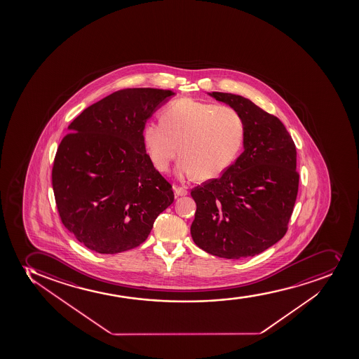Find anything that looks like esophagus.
<instances>
[{
	"label": "esophagus",
	"instance_id": "1",
	"mask_svg": "<svg viewBox=\"0 0 359 359\" xmlns=\"http://www.w3.org/2000/svg\"><path fill=\"white\" fill-rule=\"evenodd\" d=\"M174 193H175V196H177V197H179V196H186V194L189 193V191H187L185 187H179V186H175V187H174Z\"/></svg>",
	"mask_w": 359,
	"mask_h": 359
}]
</instances>
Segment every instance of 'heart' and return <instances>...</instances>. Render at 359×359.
Returning a JSON list of instances; mask_svg holds the SVG:
<instances>
[{"label":"heart","mask_w":359,"mask_h":359,"mask_svg":"<svg viewBox=\"0 0 359 359\" xmlns=\"http://www.w3.org/2000/svg\"><path fill=\"white\" fill-rule=\"evenodd\" d=\"M245 130L243 116L235 108L185 98L166 105L161 122H148L142 139L160 172L170 170L180 151V177L212 179L238 156Z\"/></svg>","instance_id":"1"}]
</instances>
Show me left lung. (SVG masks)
Returning a JSON list of instances; mask_svg holds the SVG:
<instances>
[{"label": "left lung", "instance_id": "left-lung-1", "mask_svg": "<svg viewBox=\"0 0 359 359\" xmlns=\"http://www.w3.org/2000/svg\"><path fill=\"white\" fill-rule=\"evenodd\" d=\"M210 96L241 112L244 151L219 177L191 191L197 204L194 243L223 259L252 257L288 230L299 189L297 148L278 117L232 93Z\"/></svg>", "mask_w": 359, "mask_h": 359}]
</instances>
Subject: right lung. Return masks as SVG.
Returning a JSON list of instances; mask_svg holds the SVG:
<instances>
[{
  "mask_svg": "<svg viewBox=\"0 0 359 359\" xmlns=\"http://www.w3.org/2000/svg\"><path fill=\"white\" fill-rule=\"evenodd\" d=\"M170 90H118L85 109L57 149L52 186L59 217L90 250L139 247L174 201L172 185L146 153V121Z\"/></svg>",
  "mask_w": 359,
  "mask_h": 359,
  "instance_id": "right-lung-1",
  "label": "right lung"
}]
</instances>
